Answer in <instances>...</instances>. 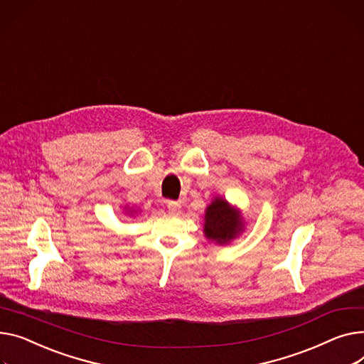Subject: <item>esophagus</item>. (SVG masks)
I'll return each instance as SVG.
<instances>
[{
  "label": "esophagus",
  "mask_w": 364,
  "mask_h": 364,
  "mask_svg": "<svg viewBox=\"0 0 364 364\" xmlns=\"http://www.w3.org/2000/svg\"><path fill=\"white\" fill-rule=\"evenodd\" d=\"M168 206V212L171 215H177L180 212V203L178 202H173V200H168L166 202Z\"/></svg>",
  "instance_id": "1"
}]
</instances>
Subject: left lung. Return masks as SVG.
Returning <instances> with one entry per match:
<instances>
[{
    "label": "left lung",
    "instance_id": "1",
    "mask_svg": "<svg viewBox=\"0 0 364 364\" xmlns=\"http://www.w3.org/2000/svg\"><path fill=\"white\" fill-rule=\"evenodd\" d=\"M246 230L241 209L232 206L223 196H215L205 209L203 234L216 245H228Z\"/></svg>",
    "mask_w": 364,
    "mask_h": 364
}]
</instances>
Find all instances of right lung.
I'll use <instances>...</instances> for the list:
<instances>
[{
	"instance_id": "1",
	"label": "right lung",
	"mask_w": 364,
	"mask_h": 364,
	"mask_svg": "<svg viewBox=\"0 0 364 364\" xmlns=\"http://www.w3.org/2000/svg\"><path fill=\"white\" fill-rule=\"evenodd\" d=\"M123 212H126V215H130V216L137 215V210H134L133 208H129V206H124V210H123Z\"/></svg>"
}]
</instances>
